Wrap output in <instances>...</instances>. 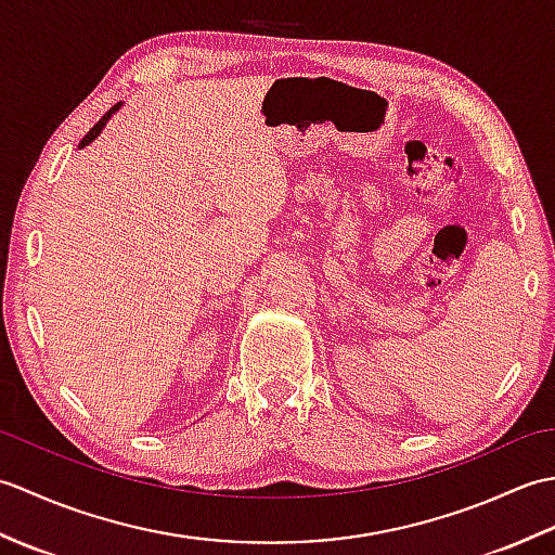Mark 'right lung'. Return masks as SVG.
<instances>
[{
    "label": "right lung",
    "instance_id": "1",
    "mask_svg": "<svg viewBox=\"0 0 555 555\" xmlns=\"http://www.w3.org/2000/svg\"><path fill=\"white\" fill-rule=\"evenodd\" d=\"M116 109H119V104H114V107H112V109H109L107 114H104V116H102V119H100V121H98L95 126H92V128H90V131H88V135L80 140V147H86L88 143H92V140H95V138L100 135V131H102V128H104V124H107V119H109V116H112V114H114Z\"/></svg>",
    "mask_w": 555,
    "mask_h": 555
}]
</instances>
